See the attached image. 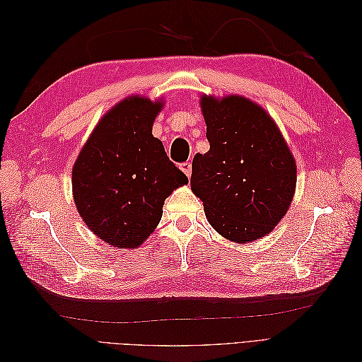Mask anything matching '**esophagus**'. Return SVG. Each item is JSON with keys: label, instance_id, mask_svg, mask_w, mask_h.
I'll return each mask as SVG.
<instances>
[{"label": "esophagus", "instance_id": "1", "mask_svg": "<svg viewBox=\"0 0 362 362\" xmlns=\"http://www.w3.org/2000/svg\"><path fill=\"white\" fill-rule=\"evenodd\" d=\"M181 170L185 173V177L190 178V175H192V163H190V161L182 163V164H181Z\"/></svg>", "mask_w": 362, "mask_h": 362}]
</instances>
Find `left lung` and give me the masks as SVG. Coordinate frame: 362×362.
Instances as JSON below:
<instances>
[{"label":"left lung","mask_w":362,"mask_h":362,"mask_svg":"<svg viewBox=\"0 0 362 362\" xmlns=\"http://www.w3.org/2000/svg\"><path fill=\"white\" fill-rule=\"evenodd\" d=\"M201 107L210 151L193 158L192 190L218 234L235 243L258 240L288 211L293 154L275 120L246 98L204 95Z\"/></svg>","instance_id":"left-lung-1"}]
</instances>
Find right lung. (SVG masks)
Listing matches in <instances>:
<instances>
[{"label": "right lung", "instance_id": "right-lung-1", "mask_svg": "<svg viewBox=\"0 0 362 362\" xmlns=\"http://www.w3.org/2000/svg\"><path fill=\"white\" fill-rule=\"evenodd\" d=\"M163 103L129 96L98 122L72 169L74 201L90 231L136 249L154 231L164 199L185 175L169 160L152 124Z\"/></svg>", "mask_w": 362, "mask_h": 362}]
</instances>
